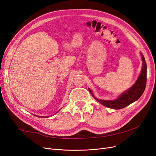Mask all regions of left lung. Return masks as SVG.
I'll return each mask as SVG.
<instances>
[{"mask_svg": "<svg viewBox=\"0 0 156 156\" xmlns=\"http://www.w3.org/2000/svg\"><path fill=\"white\" fill-rule=\"evenodd\" d=\"M141 55V58L143 61V66L140 75L132 87L127 90L125 92L122 93L118 98L112 101H105L98 99L96 98L93 94L92 90L88 88L90 94L95 99L96 101L103 105L108 107V108L112 109H121L125 108V107L130 105L133 103L134 101H137L143 94L144 89L146 87L147 84V63L145 62L144 57L142 53H140Z\"/></svg>", "mask_w": 156, "mask_h": 156, "instance_id": "8db88e82", "label": "left lung"}]
</instances>
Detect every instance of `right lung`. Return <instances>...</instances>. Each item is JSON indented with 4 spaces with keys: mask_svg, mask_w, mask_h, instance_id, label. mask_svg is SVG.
Instances as JSON below:
<instances>
[{
    "mask_svg": "<svg viewBox=\"0 0 156 156\" xmlns=\"http://www.w3.org/2000/svg\"><path fill=\"white\" fill-rule=\"evenodd\" d=\"M38 117H39V116H38ZM41 117H42V118H46V117H46V116H44H44H41Z\"/></svg>",
    "mask_w": 156,
    "mask_h": 156,
    "instance_id": "1",
    "label": "right lung"
}]
</instances>
